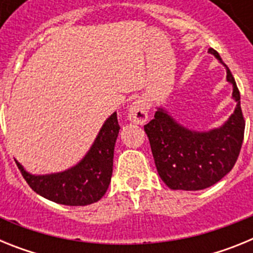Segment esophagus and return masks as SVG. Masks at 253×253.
<instances>
[{
	"label": "esophagus",
	"instance_id": "obj_1",
	"mask_svg": "<svg viewBox=\"0 0 253 253\" xmlns=\"http://www.w3.org/2000/svg\"><path fill=\"white\" fill-rule=\"evenodd\" d=\"M128 119L129 122L134 123V124L140 125L147 122V119H148V106H147V102L144 100H135L130 105L128 111Z\"/></svg>",
	"mask_w": 253,
	"mask_h": 253
}]
</instances>
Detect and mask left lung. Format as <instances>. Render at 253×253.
<instances>
[{
	"label": "left lung",
	"mask_w": 253,
	"mask_h": 253,
	"mask_svg": "<svg viewBox=\"0 0 253 253\" xmlns=\"http://www.w3.org/2000/svg\"><path fill=\"white\" fill-rule=\"evenodd\" d=\"M208 51L225 67L227 81L233 87L232 97L237 105L227 122L207 131L193 130L160 106L154 119L144 125L158 175L172 190L196 191L216 184L233 169L242 147L245 119L240 91L218 51L213 48Z\"/></svg>",
	"instance_id": "obj_1"
}]
</instances>
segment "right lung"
Masks as SVG:
<instances>
[{"label":"right lung","mask_w":253,"mask_h":253,"mask_svg":"<svg viewBox=\"0 0 253 253\" xmlns=\"http://www.w3.org/2000/svg\"><path fill=\"white\" fill-rule=\"evenodd\" d=\"M120 126L116 113L102 124L92 146L77 165L46 175H33L16 165L29 186L40 196L58 204L84 207L99 202L110 185L115 142Z\"/></svg>","instance_id":"obj_1"}]
</instances>
